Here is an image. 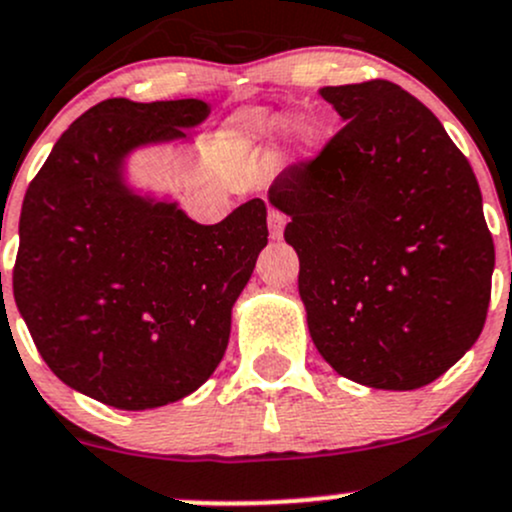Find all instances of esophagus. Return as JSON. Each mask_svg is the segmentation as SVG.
I'll list each match as a JSON object with an SVG mask.
<instances>
[{
    "label": "esophagus",
    "mask_w": 512,
    "mask_h": 512,
    "mask_svg": "<svg viewBox=\"0 0 512 512\" xmlns=\"http://www.w3.org/2000/svg\"><path fill=\"white\" fill-rule=\"evenodd\" d=\"M285 222H288V217H285L283 212H278V210L268 212V229H271L273 239H280V236H283Z\"/></svg>",
    "instance_id": "obj_1"
}]
</instances>
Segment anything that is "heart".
<instances>
[{
    "label": "heart",
    "mask_w": 512,
    "mask_h": 512,
    "mask_svg": "<svg viewBox=\"0 0 512 512\" xmlns=\"http://www.w3.org/2000/svg\"><path fill=\"white\" fill-rule=\"evenodd\" d=\"M276 124H280L278 117L276 114L266 112V109H258V112L246 114V117H241L239 122H236V126L241 129V134L249 136V139H258V136L271 131ZM285 136H288V144L293 146V151L298 153L300 158H307L315 153V144H317L315 129H312L305 119H290V122H285Z\"/></svg>",
    "instance_id": "obj_1"
}]
</instances>
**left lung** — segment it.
Here are the masks:
<instances>
[{
  "instance_id": "left-lung-1",
  "label": "left lung",
  "mask_w": 512,
  "mask_h": 512,
  "mask_svg": "<svg viewBox=\"0 0 512 512\" xmlns=\"http://www.w3.org/2000/svg\"><path fill=\"white\" fill-rule=\"evenodd\" d=\"M344 126L278 175L307 329L339 376L432 383L474 346L496 266L476 175L420 100L386 80L322 87Z\"/></svg>"
}]
</instances>
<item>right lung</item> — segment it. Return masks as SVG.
Listing matches in <instances>:
<instances>
[{
	"mask_svg": "<svg viewBox=\"0 0 512 512\" xmlns=\"http://www.w3.org/2000/svg\"><path fill=\"white\" fill-rule=\"evenodd\" d=\"M210 109L95 104L56 141L21 205L16 307L60 381L112 408H161L212 376L268 244L258 197L197 224L178 200L131 185L136 151L192 144L188 129Z\"/></svg>",
	"mask_w": 512,
	"mask_h": 512,
	"instance_id": "add662e5",
	"label": "right lung"
}]
</instances>
